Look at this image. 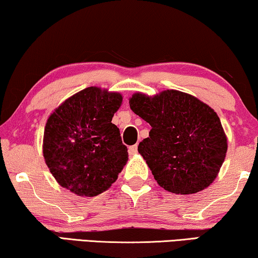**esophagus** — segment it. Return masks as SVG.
<instances>
[{
    "label": "esophagus",
    "instance_id": "1",
    "mask_svg": "<svg viewBox=\"0 0 258 258\" xmlns=\"http://www.w3.org/2000/svg\"><path fill=\"white\" fill-rule=\"evenodd\" d=\"M129 154L130 155H136L137 154V145H132V147H129Z\"/></svg>",
    "mask_w": 258,
    "mask_h": 258
}]
</instances>
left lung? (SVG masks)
I'll use <instances>...</instances> for the list:
<instances>
[{
  "mask_svg": "<svg viewBox=\"0 0 258 258\" xmlns=\"http://www.w3.org/2000/svg\"><path fill=\"white\" fill-rule=\"evenodd\" d=\"M129 104L151 125L138 152L159 186L175 194H192L214 181L225 162L227 137L208 104L174 89L155 96L135 93Z\"/></svg>",
  "mask_w": 258,
  "mask_h": 258,
  "instance_id": "8db88e82",
  "label": "left lung"
}]
</instances>
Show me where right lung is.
I'll return each instance as SVG.
<instances>
[{"instance_id":"right-lung-1","label":"right lung","mask_w":258,"mask_h":258,"mask_svg":"<svg viewBox=\"0 0 258 258\" xmlns=\"http://www.w3.org/2000/svg\"><path fill=\"white\" fill-rule=\"evenodd\" d=\"M120 93L88 87L65 100L50 115L43 155L58 184L81 197L107 191L128 160L120 130L111 123Z\"/></svg>"}]
</instances>
